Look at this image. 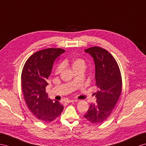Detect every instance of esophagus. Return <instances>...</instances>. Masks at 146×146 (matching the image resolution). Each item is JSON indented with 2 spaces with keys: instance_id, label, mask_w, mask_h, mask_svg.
Segmentation results:
<instances>
[{
  "instance_id": "1",
  "label": "esophagus",
  "mask_w": 146,
  "mask_h": 146,
  "mask_svg": "<svg viewBox=\"0 0 146 146\" xmlns=\"http://www.w3.org/2000/svg\"><path fill=\"white\" fill-rule=\"evenodd\" d=\"M78 100H67L66 102L67 103H70V102H78Z\"/></svg>"
}]
</instances>
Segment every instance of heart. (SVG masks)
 <instances>
[{
	"label": "heart",
	"mask_w": 146,
	"mask_h": 146,
	"mask_svg": "<svg viewBox=\"0 0 146 146\" xmlns=\"http://www.w3.org/2000/svg\"><path fill=\"white\" fill-rule=\"evenodd\" d=\"M85 65H86V63H85L84 60L83 59L80 58H78L74 59L72 62V68L74 70L77 69V68H79L80 67L85 66ZM62 68V64L57 65L55 69V73L56 74L60 73L61 72Z\"/></svg>",
	"instance_id": "b5f03b06"
}]
</instances>
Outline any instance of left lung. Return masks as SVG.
<instances>
[{
  "label": "left lung",
  "instance_id": "8db88e82",
  "mask_svg": "<svg viewBox=\"0 0 146 146\" xmlns=\"http://www.w3.org/2000/svg\"><path fill=\"white\" fill-rule=\"evenodd\" d=\"M95 63L96 103L91 104L84 117L92 123H100L109 118L117 103L122 89V79L118 63L112 55L100 47L85 50Z\"/></svg>",
  "mask_w": 146,
  "mask_h": 146
}]
</instances>
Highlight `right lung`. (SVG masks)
<instances>
[{
	"label": "right lung",
	"mask_w": 146,
	"mask_h": 146,
	"mask_svg": "<svg viewBox=\"0 0 146 146\" xmlns=\"http://www.w3.org/2000/svg\"><path fill=\"white\" fill-rule=\"evenodd\" d=\"M64 52L60 48L37 51L28 58L22 70L21 87L25 102L32 113L44 123L54 121L63 109L59 101L48 98L46 88L53 65Z\"/></svg>",
	"instance_id": "right-lung-1"
}]
</instances>
